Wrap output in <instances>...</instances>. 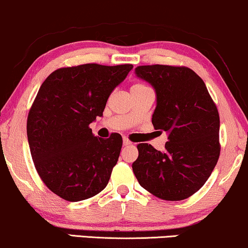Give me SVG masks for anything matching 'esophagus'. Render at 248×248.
<instances>
[{
    "label": "esophagus",
    "mask_w": 248,
    "mask_h": 248,
    "mask_svg": "<svg viewBox=\"0 0 248 248\" xmlns=\"http://www.w3.org/2000/svg\"><path fill=\"white\" fill-rule=\"evenodd\" d=\"M122 143H124V146H128V145H130V144H131L130 140H127V139H124V140H122Z\"/></svg>",
    "instance_id": "34e87169"
}]
</instances>
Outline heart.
Instances as JSON below:
<instances>
[{
	"label": "heart",
	"instance_id": "b5f03b06",
	"mask_svg": "<svg viewBox=\"0 0 248 248\" xmlns=\"http://www.w3.org/2000/svg\"><path fill=\"white\" fill-rule=\"evenodd\" d=\"M140 88H146V87L143 86V84H135V86L131 87V89H140Z\"/></svg>",
	"mask_w": 248,
	"mask_h": 248
}]
</instances>
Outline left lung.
Returning a JSON list of instances; mask_svg holds the SVG:
<instances>
[{
	"instance_id": "8db88e82",
	"label": "left lung",
	"mask_w": 248,
	"mask_h": 248,
	"mask_svg": "<svg viewBox=\"0 0 248 248\" xmlns=\"http://www.w3.org/2000/svg\"><path fill=\"white\" fill-rule=\"evenodd\" d=\"M135 74L155 89L152 124L168 134L162 152L151 144L137 145L135 176L158 198H189L206 183L220 156L216 105L202 78L187 67L146 65L135 68Z\"/></svg>"
}]
</instances>
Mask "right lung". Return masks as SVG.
<instances>
[{
  "label": "right lung",
  "instance_id": "add662e5",
  "mask_svg": "<svg viewBox=\"0 0 248 248\" xmlns=\"http://www.w3.org/2000/svg\"><path fill=\"white\" fill-rule=\"evenodd\" d=\"M134 66L84 64L52 72L40 87L27 118L31 155L41 180L67 202L96 196L108 186L122 137L93 135L111 93Z\"/></svg>",
  "mask_w": 248,
  "mask_h": 248
}]
</instances>
